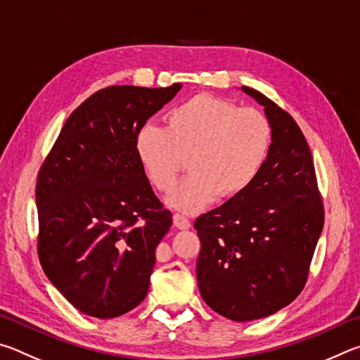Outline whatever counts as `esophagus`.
<instances>
[{"mask_svg": "<svg viewBox=\"0 0 360 360\" xmlns=\"http://www.w3.org/2000/svg\"><path fill=\"white\" fill-rule=\"evenodd\" d=\"M173 222H174V225H176V227H178L179 230L191 229V221H188V219H187L186 216L179 214V212H176V214L173 216Z\"/></svg>", "mask_w": 360, "mask_h": 360, "instance_id": "esophagus-1", "label": "esophagus"}]
</instances>
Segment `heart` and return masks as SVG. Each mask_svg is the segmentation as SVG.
I'll use <instances>...</instances> for the list:
<instances>
[{"instance_id":"b5f03b06","label":"heart","mask_w":360,"mask_h":360,"mask_svg":"<svg viewBox=\"0 0 360 360\" xmlns=\"http://www.w3.org/2000/svg\"><path fill=\"white\" fill-rule=\"evenodd\" d=\"M165 129L144 124L135 138L143 172L158 192H169L189 158L191 174L168 195L184 214L205 210L221 195L235 198L251 188L270 155L273 129L255 108H240L212 95H195L169 109Z\"/></svg>"}]
</instances>
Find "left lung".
I'll use <instances>...</instances> for the list:
<instances>
[{
  "mask_svg": "<svg viewBox=\"0 0 360 360\" xmlns=\"http://www.w3.org/2000/svg\"><path fill=\"white\" fill-rule=\"evenodd\" d=\"M273 129L270 155L249 191L200 216L197 281L224 318L246 322L279 311L300 294L324 227L311 150L289 112L249 87Z\"/></svg>",
  "mask_w": 360,
  "mask_h": 360,
  "instance_id": "obj_1",
  "label": "left lung"
}]
</instances>
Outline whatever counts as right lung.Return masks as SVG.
<instances>
[{"instance_id": "1", "label": "right lung", "mask_w": 360, "mask_h": 360, "mask_svg": "<svg viewBox=\"0 0 360 360\" xmlns=\"http://www.w3.org/2000/svg\"><path fill=\"white\" fill-rule=\"evenodd\" d=\"M112 85L71 112L36 182L39 262L79 311L117 318L144 300L173 216L135 150L138 130L179 92Z\"/></svg>"}]
</instances>
